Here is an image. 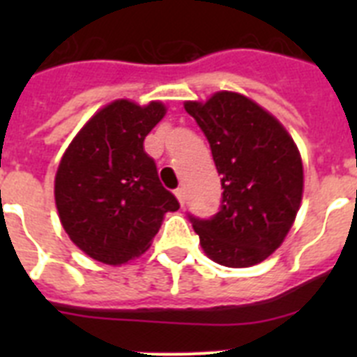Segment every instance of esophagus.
<instances>
[{"mask_svg":"<svg viewBox=\"0 0 357 357\" xmlns=\"http://www.w3.org/2000/svg\"><path fill=\"white\" fill-rule=\"evenodd\" d=\"M175 197L178 198V202H181V206H184V197H185L184 188H176L175 189Z\"/></svg>","mask_w":357,"mask_h":357,"instance_id":"34e87169","label":"esophagus"}]
</instances>
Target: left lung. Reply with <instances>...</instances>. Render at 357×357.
Listing matches in <instances>:
<instances>
[{
	"label": "left lung",
	"instance_id": "1",
	"mask_svg": "<svg viewBox=\"0 0 357 357\" xmlns=\"http://www.w3.org/2000/svg\"><path fill=\"white\" fill-rule=\"evenodd\" d=\"M209 141L222 175V206L209 220L188 214L211 259L223 266L261 263L284 241L301 207L304 169L291 135L247 96L222 91L185 102Z\"/></svg>",
	"mask_w": 357,
	"mask_h": 357
}]
</instances>
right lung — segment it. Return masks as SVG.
Instances as JSON below:
<instances>
[{
	"instance_id": "add662e5",
	"label": "right lung",
	"mask_w": 357,
	"mask_h": 357,
	"mask_svg": "<svg viewBox=\"0 0 357 357\" xmlns=\"http://www.w3.org/2000/svg\"><path fill=\"white\" fill-rule=\"evenodd\" d=\"M166 114L160 102L116 100L93 116L66 150L55 176L64 230L80 250L123 264L148 250L178 200L160 184L144 137Z\"/></svg>"
}]
</instances>
